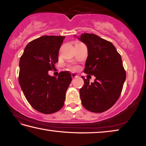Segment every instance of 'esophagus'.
<instances>
[{
  "instance_id": "esophagus-1",
  "label": "esophagus",
  "mask_w": 146,
  "mask_h": 146,
  "mask_svg": "<svg viewBox=\"0 0 146 146\" xmlns=\"http://www.w3.org/2000/svg\"><path fill=\"white\" fill-rule=\"evenodd\" d=\"M71 77H72L73 78H75L76 77H78V75H76L75 73H72L71 74Z\"/></svg>"
}]
</instances>
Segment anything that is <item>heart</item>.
Instances as JSON below:
<instances>
[{"label": "heart", "instance_id": "b5f03b06", "mask_svg": "<svg viewBox=\"0 0 146 146\" xmlns=\"http://www.w3.org/2000/svg\"><path fill=\"white\" fill-rule=\"evenodd\" d=\"M70 69L71 70H76V69H77V67H76V66H71Z\"/></svg>", "mask_w": 146, "mask_h": 146}]
</instances>
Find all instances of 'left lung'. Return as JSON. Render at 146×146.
Wrapping results in <instances>:
<instances>
[{
	"instance_id": "left-lung-1",
	"label": "left lung",
	"mask_w": 146,
	"mask_h": 146,
	"mask_svg": "<svg viewBox=\"0 0 146 146\" xmlns=\"http://www.w3.org/2000/svg\"><path fill=\"white\" fill-rule=\"evenodd\" d=\"M80 40L86 44L88 56L84 73L95 76V82L82 76L80 90L82 104L93 113H102L115 104L122 93L126 73L121 56L113 44L92 33H83Z\"/></svg>"
}]
</instances>
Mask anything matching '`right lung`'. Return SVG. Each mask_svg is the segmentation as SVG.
Wrapping results in <instances>:
<instances>
[{
    "mask_svg": "<svg viewBox=\"0 0 146 146\" xmlns=\"http://www.w3.org/2000/svg\"><path fill=\"white\" fill-rule=\"evenodd\" d=\"M64 38L65 36L46 35L35 39L26 46L20 58V86L31 107L44 114L62 109L72 80L68 71H61L58 77L48 75L58 62Z\"/></svg>",
    "mask_w": 146,
    "mask_h": 146,
    "instance_id": "obj_1",
    "label": "right lung"
}]
</instances>
